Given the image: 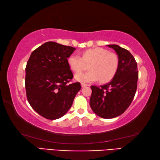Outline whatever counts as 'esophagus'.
<instances>
[{
	"mask_svg": "<svg viewBox=\"0 0 160 160\" xmlns=\"http://www.w3.org/2000/svg\"><path fill=\"white\" fill-rule=\"evenodd\" d=\"M81 86H82V88H85L87 86H89L88 84H85V83H82L81 84Z\"/></svg>",
	"mask_w": 160,
	"mask_h": 160,
	"instance_id": "esophagus-1",
	"label": "esophagus"
}]
</instances>
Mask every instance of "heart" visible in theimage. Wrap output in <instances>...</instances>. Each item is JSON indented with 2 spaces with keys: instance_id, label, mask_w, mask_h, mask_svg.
I'll list each match as a JSON object with an SVG mask.
<instances>
[{
  "instance_id": "heart-1",
  "label": "heart",
  "mask_w": 160,
  "mask_h": 160,
  "mask_svg": "<svg viewBox=\"0 0 160 160\" xmlns=\"http://www.w3.org/2000/svg\"><path fill=\"white\" fill-rule=\"evenodd\" d=\"M68 63L75 74V80L81 82H92L99 80L102 82H109L114 77L118 68V58L116 54L102 48L86 50L82 57L72 54L68 58ZM89 65L90 70L80 72Z\"/></svg>"
}]
</instances>
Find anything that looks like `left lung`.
Instances as JSON below:
<instances>
[{
	"label": "left lung",
	"instance_id": "obj_1",
	"mask_svg": "<svg viewBox=\"0 0 160 160\" xmlns=\"http://www.w3.org/2000/svg\"><path fill=\"white\" fill-rule=\"evenodd\" d=\"M117 53L118 68L109 83L91 86V109L103 118H113L128 109L136 92L138 79L137 63L128 50L116 44L107 45Z\"/></svg>",
	"mask_w": 160,
	"mask_h": 160
}]
</instances>
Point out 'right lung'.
I'll use <instances>...</instances> for the list:
<instances>
[{"label": "right lung", "instance_id": "obj_1", "mask_svg": "<svg viewBox=\"0 0 160 160\" xmlns=\"http://www.w3.org/2000/svg\"><path fill=\"white\" fill-rule=\"evenodd\" d=\"M75 48L48 42L31 53L25 68L27 98L35 112L50 120L62 117L81 89L70 84L73 75L68 58Z\"/></svg>", "mask_w": 160, "mask_h": 160}]
</instances>
